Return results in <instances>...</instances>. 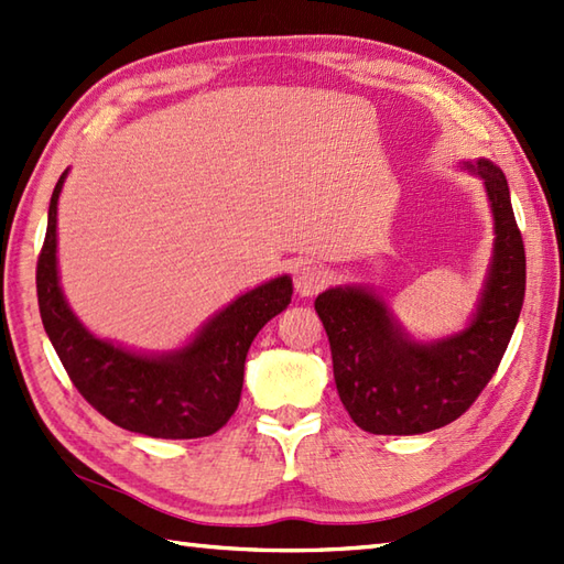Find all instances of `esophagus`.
Returning a JSON list of instances; mask_svg holds the SVG:
<instances>
[{
    "mask_svg": "<svg viewBox=\"0 0 564 564\" xmlns=\"http://www.w3.org/2000/svg\"><path fill=\"white\" fill-rule=\"evenodd\" d=\"M329 281V273L317 267V263H305L295 271V291L301 295H315L325 289Z\"/></svg>",
    "mask_w": 564,
    "mask_h": 564,
    "instance_id": "1",
    "label": "esophagus"
}]
</instances>
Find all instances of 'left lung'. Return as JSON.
<instances>
[{
    "label": "left lung",
    "mask_w": 564,
    "mask_h": 564,
    "mask_svg": "<svg viewBox=\"0 0 564 564\" xmlns=\"http://www.w3.org/2000/svg\"><path fill=\"white\" fill-rule=\"evenodd\" d=\"M485 182L495 215V257L473 322L448 339L414 341L364 285L317 295L315 310L332 349L346 412L370 434L412 436L470 410L501 364L525 293V251L509 184L489 160L467 162Z\"/></svg>",
    "instance_id": "obj_1"
}]
</instances>
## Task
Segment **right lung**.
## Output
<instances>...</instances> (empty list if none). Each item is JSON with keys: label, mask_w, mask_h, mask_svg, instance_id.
<instances>
[{"label": "right lung", "mask_w": 564, "mask_h": 564, "mask_svg": "<svg viewBox=\"0 0 564 564\" xmlns=\"http://www.w3.org/2000/svg\"><path fill=\"white\" fill-rule=\"evenodd\" d=\"M67 172L57 178L47 208L45 242L35 267V289L47 339L72 386L116 426L152 438H200L227 424L239 404L251 341L271 317L291 303L293 283L279 275L239 295L220 310L184 349L142 356L97 339L59 291L57 198Z\"/></svg>", "instance_id": "obj_1"}]
</instances>
